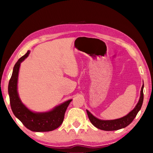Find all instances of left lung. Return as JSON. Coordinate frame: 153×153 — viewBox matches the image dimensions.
Returning a JSON list of instances; mask_svg holds the SVG:
<instances>
[{
    "instance_id": "left-lung-1",
    "label": "left lung",
    "mask_w": 153,
    "mask_h": 153,
    "mask_svg": "<svg viewBox=\"0 0 153 153\" xmlns=\"http://www.w3.org/2000/svg\"><path fill=\"white\" fill-rule=\"evenodd\" d=\"M143 87L144 85H143L141 91L140 99H139L138 103L135 107V108L131 110L128 115L116 120H101L95 118L88 110H87V115H88L90 122L96 128L105 131H114L126 128L132 122L141 108L143 102Z\"/></svg>"
}]
</instances>
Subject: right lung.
<instances>
[{
    "label": "right lung",
    "instance_id": "right-lung-1",
    "mask_svg": "<svg viewBox=\"0 0 153 153\" xmlns=\"http://www.w3.org/2000/svg\"><path fill=\"white\" fill-rule=\"evenodd\" d=\"M30 53V51H28L16 63L9 81L8 93L11 108L15 116L30 130L37 132L53 131L62 123L65 112L71 100H67L55 107L50 112L44 113L33 112L23 105L17 91L18 77L20 63L28 56Z\"/></svg>",
    "mask_w": 153,
    "mask_h": 153
}]
</instances>
